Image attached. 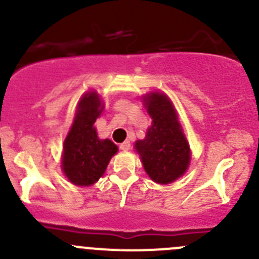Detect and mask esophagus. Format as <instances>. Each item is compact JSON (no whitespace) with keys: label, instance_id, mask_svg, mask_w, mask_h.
<instances>
[{"label":"esophagus","instance_id":"1","mask_svg":"<svg viewBox=\"0 0 259 259\" xmlns=\"http://www.w3.org/2000/svg\"><path fill=\"white\" fill-rule=\"evenodd\" d=\"M120 149H121V150H124V151L130 150V142H129V140H125L124 143H121V144H120Z\"/></svg>","mask_w":259,"mask_h":259}]
</instances>
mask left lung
Wrapping results in <instances>:
<instances>
[{
    "label": "left lung",
    "mask_w": 259,
    "mask_h": 259,
    "mask_svg": "<svg viewBox=\"0 0 259 259\" xmlns=\"http://www.w3.org/2000/svg\"><path fill=\"white\" fill-rule=\"evenodd\" d=\"M153 121L144 140L135 149L142 156L148 176L155 183L168 184L182 177L190 161V150L180 129L174 106L164 94L151 93L144 98Z\"/></svg>",
    "instance_id": "left-lung-1"
}]
</instances>
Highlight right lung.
<instances>
[{
  "mask_svg": "<svg viewBox=\"0 0 259 259\" xmlns=\"http://www.w3.org/2000/svg\"><path fill=\"white\" fill-rule=\"evenodd\" d=\"M103 104L96 93L85 94L77 106L74 124L64 143L62 170L75 185H91L103 177L117 146L100 140L94 127Z\"/></svg>",
  "mask_w": 259,
  "mask_h": 259,
  "instance_id": "1",
  "label": "right lung"
}]
</instances>
